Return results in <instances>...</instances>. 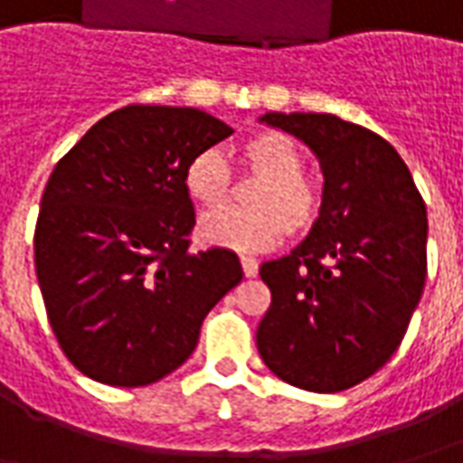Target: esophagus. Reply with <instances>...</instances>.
Returning a JSON list of instances; mask_svg holds the SVG:
<instances>
[{"label":"esophagus","mask_w":463,"mask_h":463,"mask_svg":"<svg viewBox=\"0 0 463 463\" xmlns=\"http://www.w3.org/2000/svg\"><path fill=\"white\" fill-rule=\"evenodd\" d=\"M241 265H242V272H245V278H255V275H258V260H255V258L242 255Z\"/></svg>","instance_id":"34e87169"}]
</instances>
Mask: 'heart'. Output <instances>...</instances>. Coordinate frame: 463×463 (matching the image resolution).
<instances>
[{"label": "heart", "mask_w": 463, "mask_h": 463, "mask_svg": "<svg viewBox=\"0 0 463 463\" xmlns=\"http://www.w3.org/2000/svg\"><path fill=\"white\" fill-rule=\"evenodd\" d=\"M242 175L255 181L245 193L248 211L208 213L198 221L195 235L208 248L222 250H262L282 235L300 238L317 225L322 213V191L302 173V153L278 131H258L241 143ZM183 185L193 203L218 208L231 195V168L215 148L195 153Z\"/></svg>", "instance_id": "1"}]
</instances>
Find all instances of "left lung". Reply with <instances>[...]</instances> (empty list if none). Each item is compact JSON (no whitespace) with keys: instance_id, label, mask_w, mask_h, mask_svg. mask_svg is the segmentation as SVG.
<instances>
[{"instance_id":"obj_1","label":"left lung","mask_w":463,"mask_h":463,"mask_svg":"<svg viewBox=\"0 0 463 463\" xmlns=\"http://www.w3.org/2000/svg\"><path fill=\"white\" fill-rule=\"evenodd\" d=\"M320 161L322 213L310 235L260 265L270 310L258 352L275 377L342 392L372 377L404 337L427 278V205L382 136L332 114H265Z\"/></svg>"}]
</instances>
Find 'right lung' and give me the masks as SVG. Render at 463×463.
<instances>
[{
    "mask_svg": "<svg viewBox=\"0 0 463 463\" xmlns=\"http://www.w3.org/2000/svg\"><path fill=\"white\" fill-rule=\"evenodd\" d=\"M231 133L198 109L126 106L56 163L36 221V278L56 340L86 377L146 387L171 374L242 280L232 250H188L195 213L183 185L193 156Z\"/></svg>",
    "mask_w": 463,
    "mask_h": 463,
    "instance_id": "1",
    "label": "right lung"
}]
</instances>
